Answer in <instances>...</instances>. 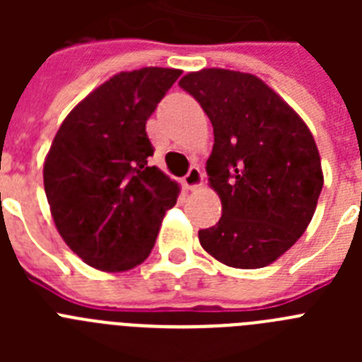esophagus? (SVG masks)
Returning a JSON list of instances; mask_svg holds the SVG:
<instances>
[{
  "mask_svg": "<svg viewBox=\"0 0 362 362\" xmlns=\"http://www.w3.org/2000/svg\"><path fill=\"white\" fill-rule=\"evenodd\" d=\"M183 185L187 190H197L203 185V174H201L199 166H190V170L183 177Z\"/></svg>",
  "mask_w": 362,
  "mask_h": 362,
  "instance_id": "esophagus-1",
  "label": "esophagus"
}]
</instances>
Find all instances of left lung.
<instances>
[{
	"mask_svg": "<svg viewBox=\"0 0 362 362\" xmlns=\"http://www.w3.org/2000/svg\"><path fill=\"white\" fill-rule=\"evenodd\" d=\"M179 86L214 127L206 161L223 206L199 243L226 267L263 268L296 245L322 190L319 150L306 123L254 74L203 69Z\"/></svg>",
	"mask_w": 362,
	"mask_h": 362,
	"instance_id": "8db88e82",
	"label": "left lung"
}]
</instances>
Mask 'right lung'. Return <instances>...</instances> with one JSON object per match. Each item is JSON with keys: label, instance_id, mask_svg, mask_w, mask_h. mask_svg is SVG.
Returning <instances> with one entry per match:
<instances>
[{"label": "right lung", "instance_id": "right-lung-1", "mask_svg": "<svg viewBox=\"0 0 362 362\" xmlns=\"http://www.w3.org/2000/svg\"><path fill=\"white\" fill-rule=\"evenodd\" d=\"M179 76L161 66L116 74L72 108L54 137L45 194L59 235L88 267L141 264L177 201L179 185L148 166L146 121Z\"/></svg>", "mask_w": 362, "mask_h": 362}]
</instances>
